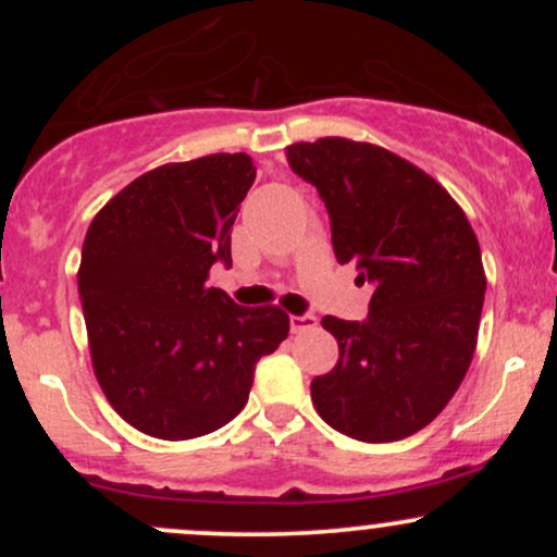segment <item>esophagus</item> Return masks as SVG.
I'll list each match as a JSON object with an SVG mask.
<instances>
[{
  "instance_id": "34e87169",
  "label": "esophagus",
  "mask_w": 557,
  "mask_h": 557,
  "mask_svg": "<svg viewBox=\"0 0 557 557\" xmlns=\"http://www.w3.org/2000/svg\"><path fill=\"white\" fill-rule=\"evenodd\" d=\"M317 327V317L314 314H290V330L293 332H304Z\"/></svg>"
}]
</instances>
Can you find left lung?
I'll list each match as a JSON object with an SVG mask.
<instances>
[{
  "label": "left lung",
  "mask_w": 557,
  "mask_h": 557,
  "mask_svg": "<svg viewBox=\"0 0 557 557\" xmlns=\"http://www.w3.org/2000/svg\"><path fill=\"white\" fill-rule=\"evenodd\" d=\"M285 154L327 207L337 261L374 285L363 322L322 319L341 359L311 382L317 413L363 443L411 437L474 359L487 287L474 230L443 185L382 146L330 136Z\"/></svg>",
  "instance_id": "1"
}]
</instances>
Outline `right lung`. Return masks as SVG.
Listing matches in <instances>:
<instances>
[{"instance_id": "obj_1", "label": "right lung", "mask_w": 557, "mask_h": 557, "mask_svg": "<svg viewBox=\"0 0 557 557\" xmlns=\"http://www.w3.org/2000/svg\"><path fill=\"white\" fill-rule=\"evenodd\" d=\"M257 168L209 154L144 172L94 216L78 293L94 374L127 424L190 440L233 421L253 369L290 319L280 306H238L207 277L230 267V233Z\"/></svg>"}]
</instances>
